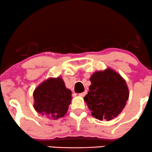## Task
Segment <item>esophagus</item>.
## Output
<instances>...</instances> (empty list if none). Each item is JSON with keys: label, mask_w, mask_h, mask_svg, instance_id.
<instances>
[{"label": "esophagus", "mask_w": 152, "mask_h": 152, "mask_svg": "<svg viewBox=\"0 0 152 152\" xmlns=\"http://www.w3.org/2000/svg\"><path fill=\"white\" fill-rule=\"evenodd\" d=\"M86 94H87V91H84V92L80 93V94H79V95L80 96H84Z\"/></svg>", "instance_id": "esophagus-1"}]
</instances>
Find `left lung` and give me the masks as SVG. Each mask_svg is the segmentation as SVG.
Returning a JSON list of instances; mask_svg holds the SVG:
<instances>
[{
  "instance_id": "obj_1",
  "label": "left lung",
  "mask_w": 152,
  "mask_h": 152,
  "mask_svg": "<svg viewBox=\"0 0 152 152\" xmlns=\"http://www.w3.org/2000/svg\"><path fill=\"white\" fill-rule=\"evenodd\" d=\"M84 99L91 115L99 121L116 118L126 106L129 92L126 81L110 68L93 73Z\"/></svg>"
}]
</instances>
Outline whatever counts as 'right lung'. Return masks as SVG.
<instances>
[{"label": "right lung", "mask_w": 152, "mask_h": 152, "mask_svg": "<svg viewBox=\"0 0 152 152\" xmlns=\"http://www.w3.org/2000/svg\"><path fill=\"white\" fill-rule=\"evenodd\" d=\"M34 107L42 115L56 120L66 115L71 102V91L66 89L61 77L48 79L33 93Z\"/></svg>", "instance_id": "1"}]
</instances>
